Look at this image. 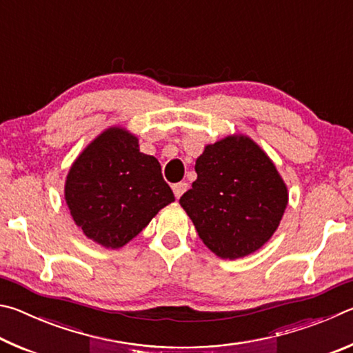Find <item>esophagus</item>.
Instances as JSON below:
<instances>
[{
    "label": "esophagus",
    "mask_w": 353,
    "mask_h": 353,
    "mask_svg": "<svg viewBox=\"0 0 353 353\" xmlns=\"http://www.w3.org/2000/svg\"><path fill=\"white\" fill-rule=\"evenodd\" d=\"M188 190V183L187 182H177L172 185V191H174V196L179 199L181 196L185 193V191Z\"/></svg>",
    "instance_id": "esophagus-1"
}]
</instances>
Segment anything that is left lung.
<instances>
[{
  "instance_id": "obj_1",
  "label": "left lung",
  "mask_w": 353,
  "mask_h": 353,
  "mask_svg": "<svg viewBox=\"0 0 353 353\" xmlns=\"http://www.w3.org/2000/svg\"><path fill=\"white\" fill-rule=\"evenodd\" d=\"M194 170L198 179L179 202L212 252L235 260L270 240L288 204V191L252 140L227 137L208 145Z\"/></svg>"
}]
</instances>
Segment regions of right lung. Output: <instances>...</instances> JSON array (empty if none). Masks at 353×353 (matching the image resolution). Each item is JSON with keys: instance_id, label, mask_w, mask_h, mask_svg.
<instances>
[{"instance_id": "right-lung-1", "label": "right lung", "mask_w": 353, "mask_h": 353, "mask_svg": "<svg viewBox=\"0 0 353 353\" xmlns=\"http://www.w3.org/2000/svg\"><path fill=\"white\" fill-rule=\"evenodd\" d=\"M65 199L83 234L101 246L118 249L171 204L174 194L157 159L140 152L134 135L112 128L71 166Z\"/></svg>"}]
</instances>
